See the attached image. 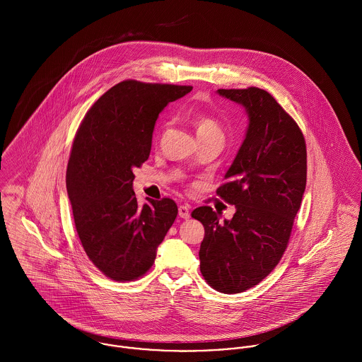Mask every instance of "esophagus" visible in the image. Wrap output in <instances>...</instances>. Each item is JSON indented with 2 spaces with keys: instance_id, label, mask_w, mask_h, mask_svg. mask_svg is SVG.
I'll list each match as a JSON object with an SVG mask.
<instances>
[{
  "instance_id": "obj_1",
  "label": "esophagus",
  "mask_w": 362,
  "mask_h": 362,
  "mask_svg": "<svg viewBox=\"0 0 362 362\" xmlns=\"http://www.w3.org/2000/svg\"><path fill=\"white\" fill-rule=\"evenodd\" d=\"M189 214H191V211H189V206L188 205H181V206L178 207V216L181 218H189Z\"/></svg>"
}]
</instances>
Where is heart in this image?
I'll use <instances>...</instances> for the list:
<instances>
[{"mask_svg": "<svg viewBox=\"0 0 362 362\" xmlns=\"http://www.w3.org/2000/svg\"><path fill=\"white\" fill-rule=\"evenodd\" d=\"M189 117L197 128V134L198 138H204L209 135H223L221 134V128L218 125V122L216 121L214 117H211L210 114H207L205 111L201 110H194L189 112Z\"/></svg>", "mask_w": 362, "mask_h": 362, "instance_id": "b5f03b06", "label": "heart"}]
</instances>
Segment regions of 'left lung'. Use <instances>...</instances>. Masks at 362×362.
Returning <instances> with one entry per match:
<instances>
[{"instance_id":"obj_1","label":"left lung","mask_w":362,"mask_h":362,"mask_svg":"<svg viewBox=\"0 0 362 362\" xmlns=\"http://www.w3.org/2000/svg\"><path fill=\"white\" fill-rule=\"evenodd\" d=\"M217 92L243 104L250 117L244 144L216 191L237 210L224 223L210 206L191 214L205 227L204 279L220 293L237 294L270 274L287 250L307 185V145L298 124L269 92L255 86Z\"/></svg>"}]
</instances>
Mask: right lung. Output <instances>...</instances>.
I'll use <instances>...</instances> for the list:
<instances>
[{
  "label": "right lung",
  "instance_id": "right-lung-1",
  "mask_svg": "<svg viewBox=\"0 0 362 362\" xmlns=\"http://www.w3.org/2000/svg\"><path fill=\"white\" fill-rule=\"evenodd\" d=\"M191 90L122 81L90 107L75 134L66 168L75 228L88 258L111 280L145 276L178 214L170 198L139 205L132 170L149 158L158 112Z\"/></svg>",
  "mask_w": 362,
  "mask_h": 362
}]
</instances>
